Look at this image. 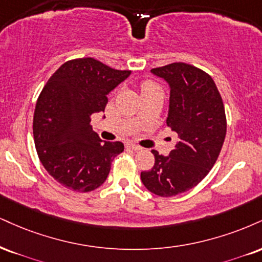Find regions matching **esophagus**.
<instances>
[{
  "label": "esophagus",
  "mask_w": 262,
  "mask_h": 262,
  "mask_svg": "<svg viewBox=\"0 0 262 262\" xmlns=\"http://www.w3.org/2000/svg\"><path fill=\"white\" fill-rule=\"evenodd\" d=\"M127 147H128V149H132L134 151H140L141 150V147L138 146V145H135V144H127Z\"/></svg>",
  "instance_id": "esophagus-1"
}]
</instances>
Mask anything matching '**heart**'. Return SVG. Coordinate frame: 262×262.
Here are the masks:
<instances>
[{
	"instance_id": "heart-1",
	"label": "heart",
	"mask_w": 262,
	"mask_h": 262,
	"mask_svg": "<svg viewBox=\"0 0 262 262\" xmlns=\"http://www.w3.org/2000/svg\"><path fill=\"white\" fill-rule=\"evenodd\" d=\"M156 89H160L159 85H157L155 81H152V80H145V81H143V84H141V93L143 94L149 93V91H152Z\"/></svg>"
}]
</instances>
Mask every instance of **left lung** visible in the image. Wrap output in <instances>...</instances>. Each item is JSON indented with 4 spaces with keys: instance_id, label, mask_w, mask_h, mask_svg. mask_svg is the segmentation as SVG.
<instances>
[{
    "instance_id": "8db88e82",
    "label": "left lung",
    "mask_w": 262,
    "mask_h": 262,
    "mask_svg": "<svg viewBox=\"0 0 262 262\" xmlns=\"http://www.w3.org/2000/svg\"><path fill=\"white\" fill-rule=\"evenodd\" d=\"M151 72L171 88L166 123L179 141L168 156L151 151L155 163L140 177L147 190L168 198L188 191L206 177L221 152L227 119L220 91L206 72L183 62Z\"/></svg>"
}]
</instances>
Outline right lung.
<instances>
[{
	"label": "right lung",
	"mask_w": 262,
	"mask_h": 262,
	"mask_svg": "<svg viewBox=\"0 0 262 262\" xmlns=\"http://www.w3.org/2000/svg\"><path fill=\"white\" fill-rule=\"evenodd\" d=\"M129 74L85 57L63 63L47 80L34 112V141L42 166L63 187L79 193L99 188L124 150L121 141L101 140L90 122Z\"/></svg>",
	"instance_id": "right-lung-1"
}]
</instances>
